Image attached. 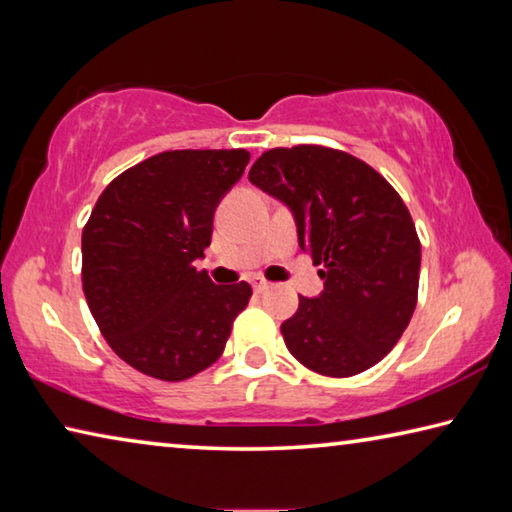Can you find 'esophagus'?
Returning a JSON list of instances; mask_svg holds the SVG:
<instances>
[{
  "label": "esophagus",
  "mask_w": 512,
  "mask_h": 512,
  "mask_svg": "<svg viewBox=\"0 0 512 512\" xmlns=\"http://www.w3.org/2000/svg\"><path fill=\"white\" fill-rule=\"evenodd\" d=\"M268 287H271V284H268L264 277H253V289L257 291V293H262V291H266Z\"/></svg>",
  "instance_id": "esophagus-1"
}]
</instances>
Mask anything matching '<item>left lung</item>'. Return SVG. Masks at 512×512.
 I'll return each mask as SVG.
<instances>
[{
  "mask_svg": "<svg viewBox=\"0 0 512 512\" xmlns=\"http://www.w3.org/2000/svg\"><path fill=\"white\" fill-rule=\"evenodd\" d=\"M250 183L287 203L300 248L325 280L282 323L289 352L325 377H352L386 357L418 305L420 239L395 187L354 155L320 144L277 146Z\"/></svg>",
  "mask_w": 512,
  "mask_h": 512,
  "instance_id": "8db88e82",
  "label": "left lung"
}]
</instances>
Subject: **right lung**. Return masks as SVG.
I'll use <instances>...</instances> for the list:
<instances>
[{"label": "right lung", "instance_id": "add662e5", "mask_svg": "<svg viewBox=\"0 0 512 512\" xmlns=\"http://www.w3.org/2000/svg\"><path fill=\"white\" fill-rule=\"evenodd\" d=\"M248 160L246 149L158 153L119 173L85 223V300L117 357L144 375L183 381L210 368L253 296L248 282L221 287L194 266Z\"/></svg>", "mask_w": 512, "mask_h": 512}]
</instances>
